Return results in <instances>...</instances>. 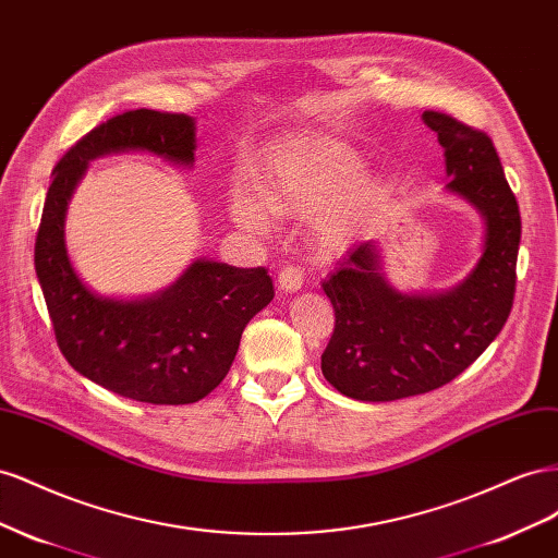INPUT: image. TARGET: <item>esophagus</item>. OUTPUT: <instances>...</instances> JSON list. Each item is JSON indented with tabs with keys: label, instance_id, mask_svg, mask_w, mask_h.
<instances>
[{
	"label": "esophagus",
	"instance_id": "34e87169",
	"mask_svg": "<svg viewBox=\"0 0 558 558\" xmlns=\"http://www.w3.org/2000/svg\"><path fill=\"white\" fill-rule=\"evenodd\" d=\"M301 284H304V270L299 266H282L278 274V290L282 292H299Z\"/></svg>",
	"mask_w": 558,
	"mask_h": 558
}]
</instances>
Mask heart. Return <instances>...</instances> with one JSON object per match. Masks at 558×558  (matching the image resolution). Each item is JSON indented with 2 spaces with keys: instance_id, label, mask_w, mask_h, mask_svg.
<instances>
[{
  "instance_id": "obj_1",
  "label": "heart",
  "mask_w": 558,
  "mask_h": 558,
  "mask_svg": "<svg viewBox=\"0 0 558 558\" xmlns=\"http://www.w3.org/2000/svg\"><path fill=\"white\" fill-rule=\"evenodd\" d=\"M362 170V156L348 142L323 133L301 135L270 158L259 182V198L250 189L231 191L229 213L238 227L262 235L274 227V215L284 217L323 208L355 184ZM384 194V182H364L333 203L317 225L323 250L341 252L353 243L364 217Z\"/></svg>"
}]
</instances>
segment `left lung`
<instances>
[{
    "label": "left lung",
    "mask_w": 558,
    "mask_h": 558,
    "mask_svg": "<svg viewBox=\"0 0 558 558\" xmlns=\"http://www.w3.org/2000/svg\"><path fill=\"white\" fill-rule=\"evenodd\" d=\"M423 121L444 147L447 189L484 217V252L472 274L441 294L395 290L374 241L339 262L323 282L337 317L323 374L360 402H392L447 386L498 337L514 304L521 215L498 151L486 133L441 111H423Z\"/></svg>",
    "instance_id": "1"
}]
</instances>
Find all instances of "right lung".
Wrapping results in <instances>:
<instances>
[{"instance_id": "1", "label": "right lung", "mask_w": 558, "mask_h": 558, "mask_svg": "<svg viewBox=\"0 0 558 558\" xmlns=\"http://www.w3.org/2000/svg\"><path fill=\"white\" fill-rule=\"evenodd\" d=\"M194 149L191 117L123 111L65 151L44 203L35 268L58 348L78 374L135 402L191 404L210 395L229 374L245 325L274 299L264 266L208 259H196L168 290L133 301L95 294L76 276L65 247V213L88 161L147 151L191 168Z\"/></svg>"}]
</instances>
